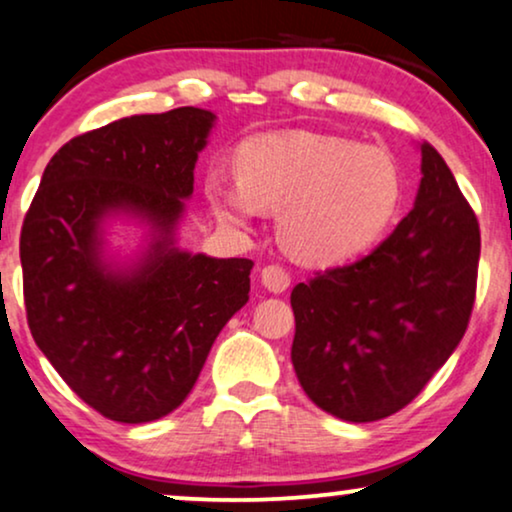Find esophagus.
<instances>
[{"label":"esophagus","instance_id":"34e87169","mask_svg":"<svg viewBox=\"0 0 512 512\" xmlns=\"http://www.w3.org/2000/svg\"><path fill=\"white\" fill-rule=\"evenodd\" d=\"M261 282L268 292L282 294L289 287V282H292V277L282 266H266L261 270Z\"/></svg>","mask_w":512,"mask_h":512}]
</instances>
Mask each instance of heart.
<instances>
[{
	"mask_svg": "<svg viewBox=\"0 0 512 512\" xmlns=\"http://www.w3.org/2000/svg\"><path fill=\"white\" fill-rule=\"evenodd\" d=\"M213 213L249 230L258 211H282L287 249L311 266L361 256L387 230L401 201V175L387 151L344 137L289 130L246 140L237 182H206Z\"/></svg>",
	"mask_w": 512,
	"mask_h": 512,
	"instance_id": "heart-1",
	"label": "heart"
}]
</instances>
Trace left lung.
<instances>
[{"mask_svg":"<svg viewBox=\"0 0 512 512\" xmlns=\"http://www.w3.org/2000/svg\"><path fill=\"white\" fill-rule=\"evenodd\" d=\"M415 206L361 261L292 289V363L315 406L349 422L408 406L449 361L475 304L479 223L432 144Z\"/></svg>","mask_w":512,"mask_h":512,"instance_id":"left-lung-1","label":"left lung"}]
</instances>
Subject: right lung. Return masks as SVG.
Masks as SVG:
<instances>
[{"label": "right lung", "mask_w": 512, "mask_h": 512, "mask_svg": "<svg viewBox=\"0 0 512 512\" xmlns=\"http://www.w3.org/2000/svg\"><path fill=\"white\" fill-rule=\"evenodd\" d=\"M216 116L182 106L73 137L44 168L21 230L23 296L35 344L104 418L173 413L227 320L249 301V258L175 244L194 166ZM116 215L148 227L132 264L105 254Z\"/></svg>", "instance_id": "add662e5"}]
</instances>
